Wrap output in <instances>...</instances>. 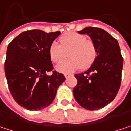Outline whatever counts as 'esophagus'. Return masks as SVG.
I'll return each mask as SVG.
<instances>
[{
    "mask_svg": "<svg viewBox=\"0 0 131 131\" xmlns=\"http://www.w3.org/2000/svg\"><path fill=\"white\" fill-rule=\"evenodd\" d=\"M70 75H70V74H65V75H64V76H65L66 79H67V78H68V77H70Z\"/></svg>",
    "mask_w": 131,
    "mask_h": 131,
    "instance_id": "34e87169",
    "label": "esophagus"
}]
</instances>
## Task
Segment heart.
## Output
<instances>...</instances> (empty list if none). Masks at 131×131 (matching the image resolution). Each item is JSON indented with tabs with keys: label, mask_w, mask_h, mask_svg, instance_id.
Here are the masks:
<instances>
[{
	"label": "heart",
	"mask_w": 131,
	"mask_h": 131,
	"mask_svg": "<svg viewBox=\"0 0 131 131\" xmlns=\"http://www.w3.org/2000/svg\"><path fill=\"white\" fill-rule=\"evenodd\" d=\"M60 45L52 43L49 48L50 59L56 64L67 61L56 66V70L62 73L73 72L81 67L86 70L93 65L97 57L95 43L87 39V36L77 32H70L59 39Z\"/></svg>",
	"instance_id": "1"
}]
</instances>
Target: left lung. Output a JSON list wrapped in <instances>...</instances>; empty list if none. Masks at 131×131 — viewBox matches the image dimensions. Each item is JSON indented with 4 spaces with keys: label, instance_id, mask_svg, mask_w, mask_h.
<instances>
[{
    "label": "left lung",
    "instance_id": "obj_1",
    "mask_svg": "<svg viewBox=\"0 0 131 131\" xmlns=\"http://www.w3.org/2000/svg\"><path fill=\"white\" fill-rule=\"evenodd\" d=\"M86 34L95 43L97 57L84 73L75 74L77 85L73 96L82 107L95 111L111 103L121 84L123 58L118 41L105 30L88 27L78 32Z\"/></svg>",
    "mask_w": 131,
    "mask_h": 131
}]
</instances>
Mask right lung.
<instances>
[{
    "label": "right lung",
    "instance_id": "add662e5",
    "mask_svg": "<svg viewBox=\"0 0 131 131\" xmlns=\"http://www.w3.org/2000/svg\"><path fill=\"white\" fill-rule=\"evenodd\" d=\"M61 32L47 33L33 29L20 33L8 45L4 64L8 87L15 101L30 111L49 106L58 87L65 81L54 71L49 56L50 46Z\"/></svg>",
    "mask_w": 131,
    "mask_h": 131
}]
</instances>
